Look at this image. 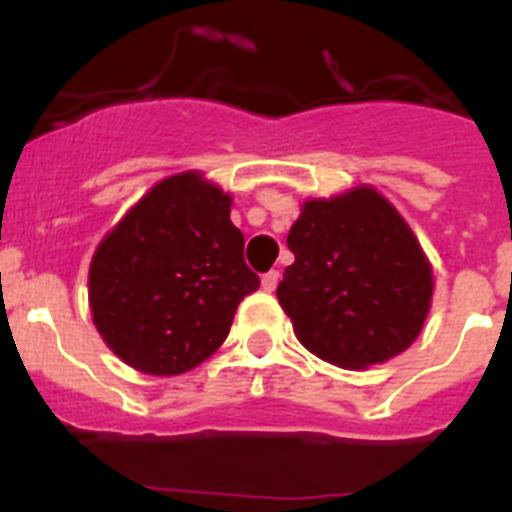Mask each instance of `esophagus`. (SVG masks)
I'll return each mask as SVG.
<instances>
[{
    "instance_id": "34e87169",
    "label": "esophagus",
    "mask_w": 512,
    "mask_h": 512,
    "mask_svg": "<svg viewBox=\"0 0 512 512\" xmlns=\"http://www.w3.org/2000/svg\"><path fill=\"white\" fill-rule=\"evenodd\" d=\"M279 284V271H269V274H264V279H261V287L266 289V292H274Z\"/></svg>"
}]
</instances>
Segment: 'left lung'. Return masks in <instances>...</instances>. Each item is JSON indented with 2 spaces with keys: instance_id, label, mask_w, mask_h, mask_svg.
I'll use <instances>...</instances> for the list:
<instances>
[{
  "instance_id": "obj_1",
  "label": "left lung",
  "mask_w": 512,
  "mask_h": 512,
  "mask_svg": "<svg viewBox=\"0 0 512 512\" xmlns=\"http://www.w3.org/2000/svg\"><path fill=\"white\" fill-rule=\"evenodd\" d=\"M287 246L295 264L277 300L310 354L366 369L413 346L431 310L433 266L384 194L359 184L302 202Z\"/></svg>"
}]
</instances>
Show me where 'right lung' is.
Listing matches in <instances>:
<instances>
[{"mask_svg": "<svg viewBox=\"0 0 512 512\" xmlns=\"http://www.w3.org/2000/svg\"><path fill=\"white\" fill-rule=\"evenodd\" d=\"M230 205L202 171H182L153 184L99 241L89 307L117 359L176 377L223 346L241 300L261 284Z\"/></svg>", "mask_w": 512, "mask_h": 512, "instance_id": "obj_1", "label": "right lung"}]
</instances>
